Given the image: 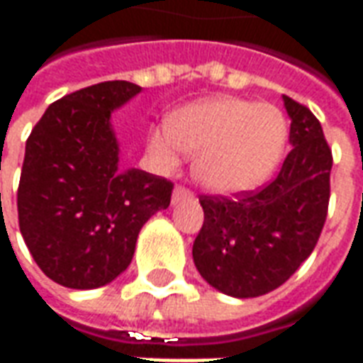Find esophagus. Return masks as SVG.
Wrapping results in <instances>:
<instances>
[{
	"mask_svg": "<svg viewBox=\"0 0 363 363\" xmlns=\"http://www.w3.org/2000/svg\"><path fill=\"white\" fill-rule=\"evenodd\" d=\"M190 196V190H186L184 186H177L173 192V204H177V202H181L182 198Z\"/></svg>",
	"mask_w": 363,
	"mask_h": 363,
	"instance_id": "obj_1",
	"label": "esophagus"
}]
</instances>
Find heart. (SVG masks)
Segmentation results:
<instances>
[{
  "mask_svg": "<svg viewBox=\"0 0 363 363\" xmlns=\"http://www.w3.org/2000/svg\"><path fill=\"white\" fill-rule=\"evenodd\" d=\"M288 142L280 108L237 96H212L174 112L169 126L155 128L151 161L173 171L182 153H196L192 173L213 194H241L272 174Z\"/></svg>",
  "mask_w": 363,
  "mask_h": 363,
  "instance_id": "b5f03b06",
  "label": "heart"
}]
</instances>
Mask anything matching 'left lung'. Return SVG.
Here are the masks:
<instances>
[{
  "instance_id": "obj_1",
  "label": "left lung",
  "mask_w": 363,
  "mask_h": 363,
  "mask_svg": "<svg viewBox=\"0 0 363 363\" xmlns=\"http://www.w3.org/2000/svg\"><path fill=\"white\" fill-rule=\"evenodd\" d=\"M291 151L259 192L202 196L204 225L192 259L212 288L231 297H259L280 288L319 241L327 220L333 153L307 106L281 96Z\"/></svg>"
}]
</instances>
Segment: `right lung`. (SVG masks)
Segmentation results:
<instances>
[{
	"mask_svg": "<svg viewBox=\"0 0 363 363\" xmlns=\"http://www.w3.org/2000/svg\"><path fill=\"white\" fill-rule=\"evenodd\" d=\"M142 93L104 82L50 104L25 147L21 235L50 280L72 289L111 284L132 262L143 223L171 204L173 184L120 167L112 112Z\"/></svg>",
	"mask_w": 363,
	"mask_h": 363,
	"instance_id": "add662e5",
	"label": "right lung"
}]
</instances>
